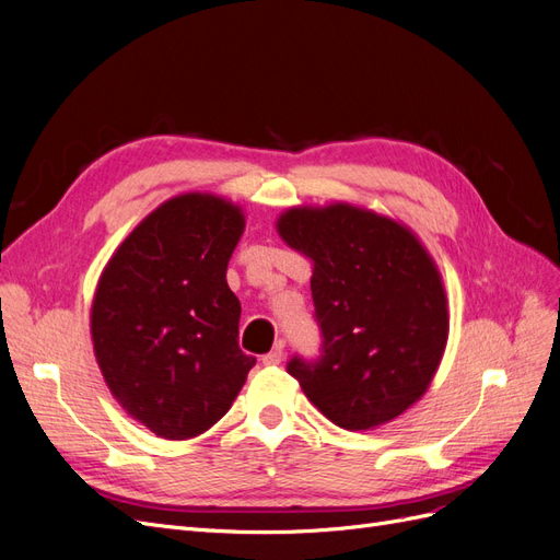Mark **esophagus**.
<instances>
[{
    "mask_svg": "<svg viewBox=\"0 0 560 560\" xmlns=\"http://www.w3.org/2000/svg\"><path fill=\"white\" fill-rule=\"evenodd\" d=\"M282 354H284V352H282V341H280L273 350L264 354L261 362H264V364H268V366H270V364H280V362H282Z\"/></svg>",
    "mask_w": 560,
    "mask_h": 560,
    "instance_id": "obj_1",
    "label": "esophagus"
}]
</instances>
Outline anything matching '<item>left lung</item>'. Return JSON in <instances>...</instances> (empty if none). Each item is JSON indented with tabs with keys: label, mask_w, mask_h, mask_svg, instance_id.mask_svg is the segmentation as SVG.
<instances>
[{
	"label": "left lung",
	"mask_w": 560,
	"mask_h": 560,
	"mask_svg": "<svg viewBox=\"0 0 560 560\" xmlns=\"http://www.w3.org/2000/svg\"><path fill=\"white\" fill-rule=\"evenodd\" d=\"M282 241L315 261L311 292L319 352L287 362L334 425L369 430L425 393L448 338L446 294L411 231L352 206L294 208Z\"/></svg>",
	"instance_id": "left-lung-1"
}]
</instances>
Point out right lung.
Listing matches in <instances>:
<instances>
[{
  "instance_id": "1",
  "label": "right lung",
  "mask_w": 560,
  "mask_h": 560,
  "mask_svg": "<svg viewBox=\"0 0 560 560\" xmlns=\"http://www.w3.org/2000/svg\"><path fill=\"white\" fill-rule=\"evenodd\" d=\"M243 229L231 202L177 196L128 235L97 282V364L118 404L159 436L210 430L257 364L238 346L241 301L226 282Z\"/></svg>"
}]
</instances>
